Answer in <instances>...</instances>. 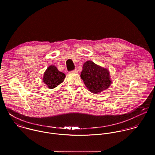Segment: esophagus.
Listing matches in <instances>:
<instances>
[{
	"label": "esophagus",
	"instance_id": "1",
	"mask_svg": "<svg viewBox=\"0 0 155 155\" xmlns=\"http://www.w3.org/2000/svg\"><path fill=\"white\" fill-rule=\"evenodd\" d=\"M71 72H73V73H77L78 72V70L76 68V69H74V70H72V71H71Z\"/></svg>",
	"mask_w": 155,
	"mask_h": 155
}]
</instances>
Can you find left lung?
<instances>
[{"instance_id": "1", "label": "left lung", "mask_w": 155, "mask_h": 155, "mask_svg": "<svg viewBox=\"0 0 155 155\" xmlns=\"http://www.w3.org/2000/svg\"><path fill=\"white\" fill-rule=\"evenodd\" d=\"M81 77L89 90L96 94L107 89L111 83L109 70L91 61L84 63Z\"/></svg>"}]
</instances>
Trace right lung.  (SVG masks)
I'll return each instance as SVG.
<instances>
[{
  "label": "right lung",
  "mask_w": 155,
  "mask_h": 155,
  "mask_svg": "<svg viewBox=\"0 0 155 155\" xmlns=\"http://www.w3.org/2000/svg\"><path fill=\"white\" fill-rule=\"evenodd\" d=\"M65 76V74L58 71L56 67L50 66L44 73L43 81L49 88H54L63 82Z\"/></svg>",
  "instance_id": "obj_1"
}]
</instances>
